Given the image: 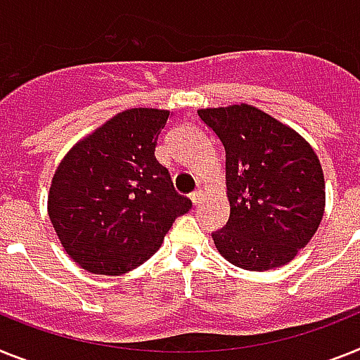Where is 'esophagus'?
Listing matches in <instances>:
<instances>
[{"mask_svg":"<svg viewBox=\"0 0 360 360\" xmlns=\"http://www.w3.org/2000/svg\"><path fill=\"white\" fill-rule=\"evenodd\" d=\"M204 195H206V193H204V189H195V191H193L191 195H189V198H191V200H193V204H198V202H200L202 198H204Z\"/></svg>","mask_w":360,"mask_h":360,"instance_id":"1","label":"esophagus"}]
</instances>
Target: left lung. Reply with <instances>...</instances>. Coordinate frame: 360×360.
I'll use <instances>...</instances> for the list:
<instances>
[{
    "label": "left lung",
    "mask_w": 360,
    "mask_h": 360,
    "mask_svg": "<svg viewBox=\"0 0 360 360\" xmlns=\"http://www.w3.org/2000/svg\"><path fill=\"white\" fill-rule=\"evenodd\" d=\"M226 150L230 219L212 233L224 259L246 270L278 269L313 239L326 182L313 147L252 105L198 110Z\"/></svg>",
    "instance_id": "8db88e82"
}]
</instances>
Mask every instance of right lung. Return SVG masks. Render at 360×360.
<instances>
[{"label":"right lung","mask_w":360,"mask_h":360,"mask_svg":"<svg viewBox=\"0 0 360 360\" xmlns=\"http://www.w3.org/2000/svg\"><path fill=\"white\" fill-rule=\"evenodd\" d=\"M167 120L169 110H124L58 163L47 213L64 250L88 272L120 276L143 265L191 210L154 156Z\"/></svg>","instance_id":"right-lung-1"}]
</instances>
